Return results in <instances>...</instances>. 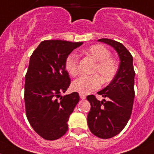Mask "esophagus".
<instances>
[{
	"label": "esophagus",
	"instance_id": "esophagus-1",
	"mask_svg": "<svg viewBox=\"0 0 154 154\" xmlns=\"http://www.w3.org/2000/svg\"><path fill=\"white\" fill-rule=\"evenodd\" d=\"M80 97L81 100H85L86 99V95L84 94H81V93H80Z\"/></svg>",
	"mask_w": 154,
	"mask_h": 154
}]
</instances>
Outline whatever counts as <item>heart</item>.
I'll list each match as a JSON object with an SVG mask.
<instances>
[{"instance_id":"b5f03b06","label":"heart","mask_w":154,"mask_h":154,"mask_svg":"<svg viewBox=\"0 0 154 154\" xmlns=\"http://www.w3.org/2000/svg\"><path fill=\"white\" fill-rule=\"evenodd\" d=\"M84 53L96 61L93 75L82 76L72 83V89L81 94H88L97 90L103 84L109 83L118 72L117 62L111 57V52L102 45H94L87 48ZM65 69L70 75L75 77L79 73V56L76 53L69 54L65 60Z\"/></svg>"}]
</instances>
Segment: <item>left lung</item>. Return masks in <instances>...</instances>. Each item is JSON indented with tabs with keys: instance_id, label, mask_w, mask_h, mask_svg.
<instances>
[{
	"instance_id": "obj_1",
	"label": "left lung",
	"mask_w": 154,
	"mask_h": 154,
	"mask_svg": "<svg viewBox=\"0 0 154 154\" xmlns=\"http://www.w3.org/2000/svg\"><path fill=\"white\" fill-rule=\"evenodd\" d=\"M98 41L113 47L120 58L116 77L109 86L97 93L107 100L99 101L94 95L87 97L91 105L87 116L90 131L97 137L108 139L120 133L130 119L134 99L135 72L133 57L122 43L109 38H100Z\"/></svg>"
}]
</instances>
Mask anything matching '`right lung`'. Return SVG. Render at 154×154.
<instances>
[{
	"label": "right lung",
	"instance_id": "1",
	"mask_svg": "<svg viewBox=\"0 0 154 154\" xmlns=\"http://www.w3.org/2000/svg\"><path fill=\"white\" fill-rule=\"evenodd\" d=\"M83 42L45 40L32 54L25 76L26 114L32 128L45 140L62 137L80 100L77 92L61 96L70 84L65 69L69 54Z\"/></svg>",
	"mask_w": 154,
	"mask_h": 154
}]
</instances>
